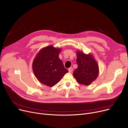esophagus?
Segmentation results:
<instances>
[{
  "instance_id": "1",
  "label": "esophagus",
  "mask_w": 128,
  "mask_h": 128,
  "mask_svg": "<svg viewBox=\"0 0 128 128\" xmlns=\"http://www.w3.org/2000/svg\"><path fill=\"white\" fill-rule=\"evenodd\" d=\"M68 72H69L71 73V72H72V71H73V68H69L68 69Z\"/></svg>"
}]
</instances>
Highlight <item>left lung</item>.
Wrapping results in <instances>:
<instances>
[{
  "label": "left lung",
  "instance_id": "left-lung-1",
  "mask_svg": "<svg viewBox=\"0 0 128 128\" xmlns=\"http://www.w3.org/2000/svg\"><path fill=\"white\" fill-rule=\"evenodd\" d=\"M78 68L74 70L73 76L79 83L89 86L98 78V65L92 54L77 52Z\"/></svg>",
  "mask_w": 128,
  "mask_h": 128
}]
</instances>
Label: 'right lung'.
<instances>
[{
  "instance_id": "right-lung-1",
  "label": "right lung",
  "mask_w": 128,
  "mask_h": 128,
  "mask_svg": "<svg viewBox=\"0 0 128 128\" xmlns=\"http://www.w3.org/2000/svg\"><path fill=\"white\" fill-rule=\"evenodd\" d=\"M61 49L50 45L44 47L33 60L32 68L39 82L48 86L58 83L68 71L59 58Z\"/></svg>"
}]
</instances>
